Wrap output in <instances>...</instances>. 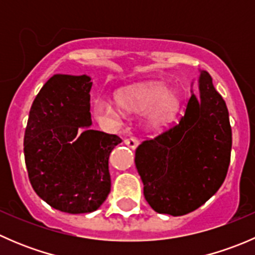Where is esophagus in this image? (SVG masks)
Wrapping results in <instances>:
<instances>
[{"label":"esophagus","mask_w":255,"mask_h":255,"mask_svg":"<svg viewBox=\"0 0 255 255\" xmlns=\"http://www.w3.org/2000/svg\"><path fill=\"white\" fill-rule=\"evenodd\" d=\"M125 144H126V145L129 146V148L134 149V148H137V146H138V139H137V138H134V137H128V138H126V139H125Z\"/></svg>","instance_id":"34e87169"}]
</instances>
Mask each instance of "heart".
<instances>
[{"label":"heart","mask_w":255,"mask_h":255,"mask_svg":"<svg viewBox=\"0 0 255 255\" xmlns=\"http://www.w3.org/2000/svg\"><path fill=\"white\" fill-rule=\"evenodd\" d=\"M145 112L146 123L154 129L170 125L179 113L180 97L176 91L159 82L137 84L116 92V101L99 99L95 101V118L101 123L113 125L122 120L125 111Z\"/></svg>","instance_id":"b5f03b06"}]
</instances>
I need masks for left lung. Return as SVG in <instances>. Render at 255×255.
Listing matches in <instances>:
<instances>
[{
	"instance_id": "1",
	"label": "left lung",
	"mask_w": 255,
	"mask_h": 255,
	"mask_svg": "<svg viewBox=\"0 0 255 255\" xmlns=\"http://www.w3.org/2000/svg\"><path fill=\"white\" fill-rule=\"evenodd\" d=\"M200 99L194 94L184 116L135 149L144 197L155 212L182 216L217 192L227 175L232 129L225 100L202 70Z\"/></svg>"
}]
</instances>
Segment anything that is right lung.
I'll use <instances>...</instances> for the list:
<instances>
[{"instance_id":"add662e5","label":"right lung","mask_w":255,"mask_h":255,"mask_svg":"<svg viewBox=\"0 0 255 255\" xmlns=\"http://www.w3.org/2000/svg\"><path fill=\"white\" fill-rule=\"evenodd\" d=\"M90 76L54 75L33 101L24 159L33 190L55 210L96 211L111 191L109 158L118 135L90 128Z\"/></svg>"}]
</instances>
